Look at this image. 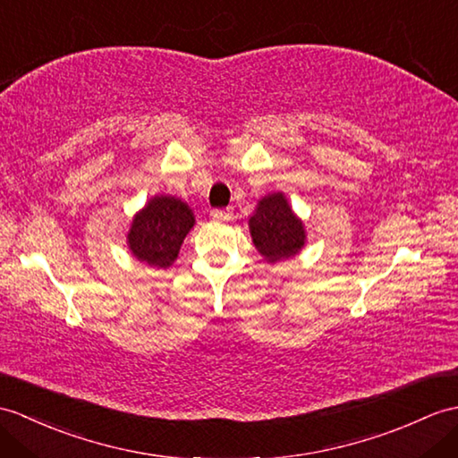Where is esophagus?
<instances>
[{
    "instance_id": "obj_1",
    "label": "esophagus",
    "mask_w": 458,
    "mask_h": 458,
    "mask_svg": "<svg viewBox=\"0 0 458 458\" xmlns=\"http://www.w3.org/2000/svg\"><path fill=\"white\" fill-rule=\"evenodd\" d=\"M210 216H212V220L226 222V220L232 218V212H230V210H225V208H215V210H210Z\"/></svg>"
}]
</instances>
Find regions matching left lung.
Wrapping results in <instances>:
<instances>
[{
	"label": "left lung",
	"mask_w": 458,
	"mask_h": 458,
	"mask_svg": "<svg viewBox=\"0 0 458 458\" xmlns=\"http://www.w3.org/2000/svg\"><path fill=\"white\" fill-rule=\"evenodd\" d=\"M248 225L255 250L271 265L294 258L306 246L304 222L281 191L258 200Z\"/></svg>",
	"instance_id": "left-lung-1"
}]
</instances>
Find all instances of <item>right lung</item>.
<instances>
[{
	"label": "right lung",
	"mask_w": 458,
	"mask_h": 458,
	"mask_svg": "<svg viewBox=\"0 0 458 458\" xmlns=\"http://www.w3.org/2000/svg\"><path fill=\"white\" fill-rule=\"evenodd\" d=\"M193 226L195 215L185 200L154 195L132 216L126 246L140 263L167 269L177 259L181 243Z\"/></svg>",
	"instance_id": "right-lung-1"
}]
</instances>
